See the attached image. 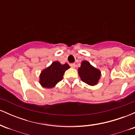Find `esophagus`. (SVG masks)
<instances>
[{
    "label": "esophagus",
    "instance_id": "34e87169",
    "mask_svg": "<svg viewBox=\"0 0 135 135\" xmlns=\"http://www.w3.org/2000/svg\"><path fill=\"white\" fill-rule=\"evenodd\" d=\"M70 66L72 68H74H74L75 67V63H71Z\"/></svg>",
    "mask_w": 135,
    "mask_h": 135
}]
</instances>
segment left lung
Segmentation results:
<instances>
[{
  "label": "left lung",
  "instance_id": "obj_1",
  "mask_svg": "<svg viewBox=\"0 0 135 135\" xmlns=\"http://www.w3.org/2000/svg\"><path fill=\"white\" fill-rule=\"evenodd\" d=\"M78 74L80 79L91 86L97 85L101 78L100 70L96 69L86 60L82 61L80 66L78 69Z\"/></svg>",
  "mask_w": 135,
  "mask_h": 135
}]
</instances>
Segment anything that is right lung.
I'll list each match as a JSON object with an SVG mask.
<instances>
[{
  "label": "right lung",
  "instance_id": "add662e5",
  "mask_svg": "<svg viewBox=\"0 0 135 135\" xmlns=\"http://www.w3.org/2000/svg\"><path fill=\"white\" fill-rule=\"evenodd\" d=\"M70 69L67 63L61 64L55 61L51 65L41 71L39 75V83L45 88H52L63 79V74L66 70Z\"/></svg>",
  "mask_w": 135,
  "mask_h": 135
}]
</instances>
